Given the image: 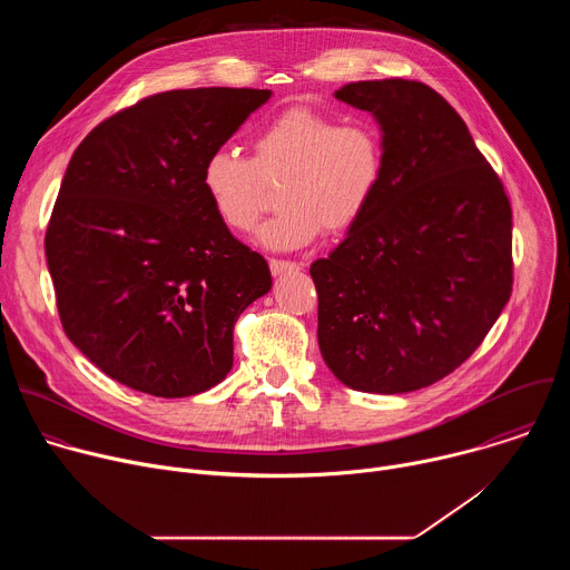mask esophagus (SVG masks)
I'll return each mask as SVG.
<instances>
[{
	"instance_id": "34e87169",
	"label": "esophagus",
	"mask_w": 570,
	"mask_h": 570,
	"mask_svg": "<svg viewBox=\"0 0 570 570\" xmlns=\"http://www.w3.org/2000/svg\"><path fill=\"white\" fill-rule=\"evenodd\" d=\"M271 273L275 275V277H279V275H286V273H297L299 271V264H295V262H284V259H271Z\"/></svg>"
}]
</instances>
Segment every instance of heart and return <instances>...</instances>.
Instances as JSON below:
<instances>
[{"instance_id":"heart-1","label":"heart","mask_w":570,"mask_h":570,"mask_svg":"<svg viewBox=\"0 0 570 570\" xmlns=\"http://www.w3.org/2000/svg\"><path fill=\"white\" fill-rule=\"evenodd\" d=\"M253 159L218 148L203 161L200 185L234 232L255 227L266 187L279 185V212L257 229L271 250L304 248L324 229L350 232L370 209L385 171V141L370 121L295 106L268 121L253 141Z\"/></svg>"}]
</instances>
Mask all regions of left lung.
<instances>
[{
  "instance_id": "obj_1",
  "label": "left lung",
  "mask_w": 570,
  "mask_h": 570,
  "mask_svg": "<svg viewBox=\"0 0 570 570\" xmlns=\"http://www.w3.org/2000/svg\"><path fill=\"white\" fill-rule=\"evenodd\" d=\"M385 141L374 203L311 264L317 345L352 390L413 392L482 343L512 293V207L462 117L420 80L347 83Z\"/></svg>"
}]
</instances>
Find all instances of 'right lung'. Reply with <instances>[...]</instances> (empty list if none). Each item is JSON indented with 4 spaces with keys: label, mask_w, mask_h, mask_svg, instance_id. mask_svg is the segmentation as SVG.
Instances as JSON below:
<instances>
[{
    "label": "right lung",
    "mask_w": 570,
    "mask_h": 570,
    "mask_svg": "<svg viewBox=\"0 0 570 570\" xmlns=\"http://www.w3.org/2000/svg\"><path fill=\"white\" fill-rule=\"evenodd\" d=\"M271 95H153L73 150L45 253L67 338L110 379L176 399L232 370L234 324L273 279L220 223L200 171Z\"/></svg>",
    "instance_id": "right-lung-1"
}]
</instances>
